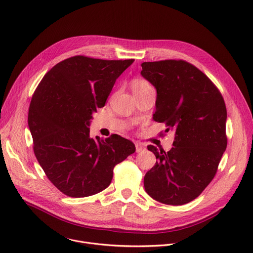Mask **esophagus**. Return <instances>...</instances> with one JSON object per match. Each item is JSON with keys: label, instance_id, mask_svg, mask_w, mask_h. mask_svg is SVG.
Masks as SVG:
<instances>
[{"label": "esophagus", "instance_id": "34e87169", "mask_svg": "<svg viewBox=\"0 0 253 253\" xmlns=\"http://www.w3.org/2000/svg\"><path fill=\"white\" fill-rule=\"evenodd\" d=\"M135 147H136V152H137V153H141V152H144V151L146 150L145 145H143V144L140 143V142H136V143H135Z\"/></svg>", "mask_w": 253, "mask_h": 253}]
</instances>
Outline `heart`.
Listing matches in <instances>:
<instances>
[{"label":"heart","mask_w":253,"mask_h":253,"mask_svg":"<svg viewBox=\"0 0 253 253\" xmlns=\"http://www.w3.org/2000/svg\"><path fill=\"white\" fill-rule=\"evenodd\" d=\"M151 86H152L151 84L147 80L142 79V78H135L131 82V88H132V91L134 92V94L140 93L143 90H145Z\"/></svg>","instance_id":"1"}]
</instances>
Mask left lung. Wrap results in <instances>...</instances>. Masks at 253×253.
Instances as JSON below:
<instances>
[{
	"label": "left lung",
	"instance_id": "left-lung-1",
	"mask_svg": "<svg viewBox=\"0 0 253 253\" xmlns=\"http://www.w3.org/2000/svg\"><path fill=\"white\" fill-rule=\"evenodd\" d=\"M142 76L157 88L154 120L175 133L170 151L148 150L158 160L146 173V192L168 205L197 198L215 177L226 151L227 108L214 83L184 60L142 63Z\"/></svg>",
	"mask_w": 253,
	"mask_h": 253
}]
</instances>
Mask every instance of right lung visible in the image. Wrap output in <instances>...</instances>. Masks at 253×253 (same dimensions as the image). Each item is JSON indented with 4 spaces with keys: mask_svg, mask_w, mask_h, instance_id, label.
<instances>
[{
    "mask_svg": "<svg viewBox=\"0 0 253 253\" xmlns=\"http://www.w3.org/2000/svg\"><path fill=\"white\" fill-rule=\"evenodd\" d=\"M134 62L78 55L48 71L28 110L34 155L48 179L69 197L104 190L113 169L135 153V145L117 134L89 137V120L104 106L116 79Z\"/></svg>",
    "mask_w": 253,
    "mask_h": 253,
    "instance_id": "1",
    "label": "right lung"
}]
</instances>
